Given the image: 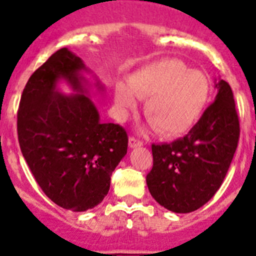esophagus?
Returning <instances> with one entry per match:
<instances>
[{
	"mask_svg": "<svg viewBox=\"0 0 256 256\" xmlns=\"http://www.w3.org/2000/svg\"><path fill=\"white\" fill-rule=\"evenodd\" d=\"M142 144H144V142H142V141L134 138V137H130V148H140V146H142Z\"/></svg>",
	"mask_w": 256,
	"mask_h": 256,
	"instance_id": "obj_1",
	"label": "esophagus"
}]
</instances>
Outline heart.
<instances>
[{
  "label": "heart",
  "mask_w": 256,
  "mask_h": 256,
  "mask_svg": "<svg viewBox=\"0 0 256 256\" xmlns=\"http://www.w3.org/2000/svg\"><path fill=\"white\" fill-rule=\"evenodd\" d=\"M126 83L115 86L114 101L120 119L146 100L144 115L166 138H177L194 128L210 97V82L202 72L182 60L162 58L136 70Z\"/></svg>",
  "instance_id": "obj_1"
}]
</instances>
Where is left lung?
<instances>
[{"instance_id": "8db88e82", "label": "left lung", "mask_w": 256, "mask_h": 256, "mask_svg": "<svg viewBox=\"0 0 256 256\" xmlns=\"http://www.w3.org/2000/svg\"><path fill=\"white\" fill-rule=\"evenodd\" d=\"M218 94L182 138L152 144L154 166L146 177L151 196L173 212H191L216 195L234 159L240 123L234 92L216 79Z\"/></svg>"}]
</instances>
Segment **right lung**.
<instances>
[{"instance_id": "1", "label": "right lung", "mask_w": 256, "mask_h": 256, "mask_svg": "<svg viewBox=\"0 0 256 256\" xmlns=\"http://www.w3.org/2000/svg\"><path fill=\"white\" fill-rule=\"evenodd\" d=\"M80 58L56 51L32 74L18 112V138L36 180L56 205L86 212L98 205L110 190V177L126 154L128 136L119 124L101 123L91 100L102 94L97 78ZM65 82L74 92L65 95Z\"/></svg>"}]
</instances>
